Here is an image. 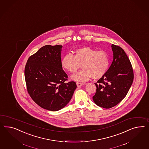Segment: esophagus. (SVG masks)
Instances as JSON below:
<instances>
[{
	"mask_svg": "<svg viewBox=\"0 0 149 149\" xmlns=\"http://www.w3.org/2000/svg\"><path fill=\"white\" fill-rule=\"evenodd\" d=\"M84 85V83H81V82H77V87H81L82 86Z\"/></svg>",
	"mask_w": 149,
	"mask_h": 149,
	"instance_id": "obj_1",
	"label": "esophagus"
}]
</instances>
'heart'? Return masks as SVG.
I'll return each instance as SVG.
<instances>
[{
  "label": "heart",
  "instance_id": "obj_1",
  "mask_svg": "<svg viewBox=\"0 0 149 149\" xmlns=\"http://www.w3.org/2000/svg\"><path fill=\"white\" fill-rule=\"evenodd\" d=\"M109 59L108 54L104 50H97L89 47L77 49L74 55L70 52L65 54L61 60V65L73 74L72 79L77 81H86L93 77L97 79L103 77L109 68Z\"/></svg>",
  "mask_w": 149,
  "mask_h": 149
}]
</instances>
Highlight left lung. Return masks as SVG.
I'll list each match as a JSON object with an SVG mask.
<instances>
[{
    "label": "left lung",
    "instance_id": "1",
    "mask_svg": "<svg viewBox=\"0 0 149 149\" xmlns=\"http://www.w3.org/2000/svg\"><path fill=\"white\" fill-rule=\"evenodd\" d=\"M113 60L105 75L95 84L97 92L93 100L97 106L110 109L118 104L127 95L132 84V66L124 50L112 45Z\"/></svg>",
    "mask_w": 149,
    "mask_h": 149
}]
</instances>
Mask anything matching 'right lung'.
Here are the masks:
<instances>
[{
  "label": "right lung",
  "instance_id": "add662e5",
  "mask_svg": "<svg viewBox=\"0 0 149 149\" xmlns=\"http://www.w3.org/2000/svg\"><path fill=\"white\" fill-rule=\"evenodd\" d=\"M62 45H46L29 57L24 75L29 94L43 109L57 111L72 99L77 84L65 82L68 75L61 65Z\"/></svg>",
  "mask_w": 149,
  "mask_h": 149
}]
</instances>
